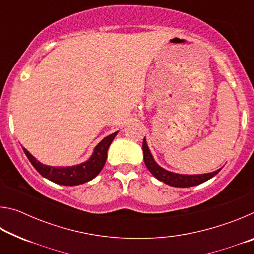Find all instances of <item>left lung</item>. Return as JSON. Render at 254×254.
Here are the masks:
<instances>
[{
	"instance_id": "left-lung-1",
	"label": "left lung",
	"mask_w": 254,
	"mask_h": 254,
	"mask_svg": "<svg viewBox=\"0 0 254 254\" xmlns=\"http://www.w3.org/2000/svg\"><path fill=\"white\" fill-rule=\"evenodd\" d=\"M142 149H143L144 163L150 173H151L158 180H160V182H163L165 184L173 187L185 188V187L196 186V185L203 184L205 182H207L208 179L213 178L214 176L217 175L218 171L221 170L218 169V170L213 171V173L199 174V175H182V174L171 173L169 170L163 169L162 167L159 166L156 162V160H154L151 152H150V149L147 144V140H145V137L143 139Z\"/></svg>"
}]
</instances>
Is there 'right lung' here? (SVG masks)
Wrapping results in <instances>:
<instances>
[{
  "label": "right lung",
  "instance_id": "obj_1",
  "mask_svg": "<svg viewBox=\"0 0 254 254\" xmlns=\"http://www.w3.org/2000/svg\"><path fill=\"white\" fill-rule=\"evenodd\" d=\"M117 134L118 132H114L105 136L94 148V151L88 160L81 162L79 165L69 167L47 166L38 161L27 149L23 148V151L30 162L32 163V166L42 177L49 179L50 182H54L58 185H64V186H76V185L89 182V180L94 179L100 174V171L105 165L107 150H109L110 144L114 140V137L117 136Z\"/></svg>",
  "mask_w": 254,
  "mask_h": 254
}]
</instances>
